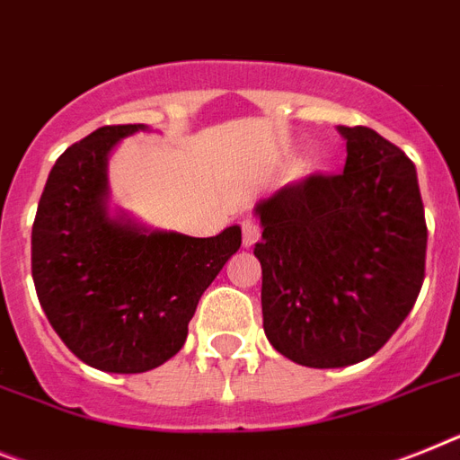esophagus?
Segmentation results:
<instances>
[{"mask_svg":"<svg viewBox=\"0 0 460 460\" xmlns=\"http://www.w3.org/2000/svg\"><path fill=\"white\" fill-rule=\"evenodd\" d=\"M241 229H243V245H245V248H252L254 243L260 241V236H261L260 222H254V219H245V222L241 224Z\"/></svg>","mask_w":460,"mask_h":460,"instance_id":"obj_1","label":"esophagus"}]
</instances>
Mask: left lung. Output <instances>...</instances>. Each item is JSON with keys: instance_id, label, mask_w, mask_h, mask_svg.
Masks as SVG:
<instances>
[{"instance_id": "obj_1", "label": "left lung", "mask_w": 460, "mask_h": 460, "mask_svg": "<svg viewBox=\"0 0 460 460\" xmlns=\"http://www.w3.org/2000/svg\"><path fill=\"white\" fill-rule=\"evenodd\" d=\"M346 165L257 206L266 339L304 367L367 360L402 325L426 276L414 164L367 126H339Z\"/></svg>"}]
</instances>
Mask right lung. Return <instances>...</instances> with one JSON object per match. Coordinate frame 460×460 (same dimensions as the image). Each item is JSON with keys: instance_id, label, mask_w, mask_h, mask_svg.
<instances>
[{"instance_id": "obj_1", "label": "right lung", "mask_w": 460, "mask_h": 460, "mask_svg": "<svg viewBox=\"0 0 460 460\" xmlns=\"http://www.w3.org/2000/svg\"><path fill=\"white\" fill-rule=\"evenodd\" d=\"M142 123L67 146L32 224V278L58 337L102 372L140 374L182 349L200 295L241 248V229L191 238L107 215V154Z\"/></svg>"}]
</instances>
